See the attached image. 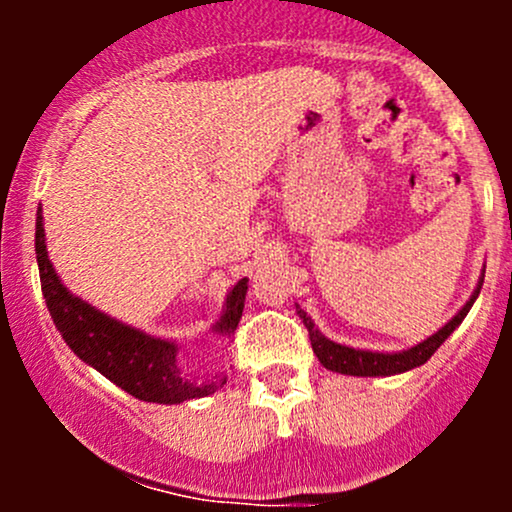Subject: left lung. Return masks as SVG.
Returning <instances> with one entry per match:
<instances>
[{"label":"left lung","instance_id":"1","mask_svg":"<svg viewBox=\"0 0 512 512\" xmlns=\"http://www.w3.org/2000/svg\"><path fill=\"white\" fill-rule=\"evenodd\" d=\"M481 284H484V281H479L474 296L469 298L467 305H464L460 313L452 317L443 330H438L433 337H428L426 342L411 346L409 351H402V354H373V351H358V349H351V346L334 344L315 330L313 320H310V317L305 315L301 308H298V315H301L303 325L308 327L310 344H313L315 356L320 358V363L325 368L334 370V373H344V375H395V373H404V370L421 366V363H426L428 358L436 354L438 346L443 344L445 339L455 332V327L460 325L464 317H467L469 308H472L474 301H477Z\"/></svg>","mask_w":512,"mask_h":512}]
</instances>
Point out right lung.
Wrapping results in <instances>:
<instances>
[{
	"label": "right lung",
	"instance_id": "1",
	"mask_svg": "<svg viewBox=\"0 0 512 512\" xmlns=\"http://www.w3.org/2000/svg\"><path fill=\"white\" fill-rule=\"evenodd\" d=\"M35 255H38L45 303H48L52 322L60 330L62 339L81 361L113 380L117 387L144 402L180 404L185 399L207 397L226 385V378L209 380V383L185 378L175 361L178 349L173 342H163V339H154L149 334L120 325L64 289L48 260L40 209L38 219H35ZM245 293H248V279L233 286L226 301V313L214 327L216 332L228 334V337L236 332L240 315H243Z\"/></svg>",
	"mask_w": 512,
	"mask_h": 512
}]
</instances>
